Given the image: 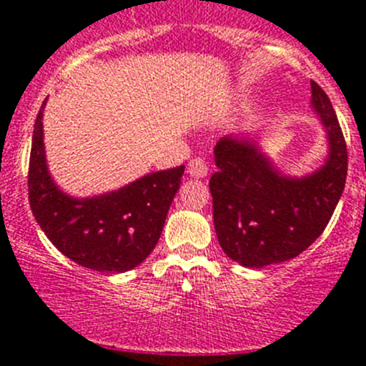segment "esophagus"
Instances as JSON below:
<instances>
[{"instance_id":"esophagus-1","label":"esophagus","mask_w":366,"mask_h":366,"mask_svg":"<svg viewBox=\"0 0 366 366\" xmlns=\"http://www.w3.org/2000/svg\"><path fill=\"white\" fill-rule=\"evenodd\" d=\"M189 174L192 177H196V179H202V177H205L207 174H209V167H207L205 159H199V157H196V159L190 161Z\"/></svg>"}]
</instances>
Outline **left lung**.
I'll return each instance as SVG.
<instances>
[{
    "label": "left lung",
    "instance_id": "8db88e82",
    "mask_svg": "<svg viewBox=\"0 0 366 366\" xmlns=\"http://www.w3.org/2000/svg\"><path fill=\"white\" fill-rule=\"evenodd\" d=\"M312 84V106L328 134V159L304 177H286L247 137H222L218 172L209 187L214 229L223 253L245 267L299 257L321 236L345 190L348 152L332 102Z\"/></svg>",
    "mask_w": 366,
    "mask_h": 366
}]
</instances>
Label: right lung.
Here are the masks:
<instances>
[{
  "mask_svg": "<svg viewBox=\"0 0 366 366\" xmlns=\"http://www.w3.org/2000/svg\"><path fill=\"white\" fill-rule=\"evenodd\" d=\"M45 102L38 112L29 159V203L51 244L87 269L124 273L154 251L185 164L147 174L115 192L71 198L54 185L44 148Z\"/></svg>",
  "mask_w": 366,
  "mask_h": 366,
  "instance_id": "add662e5",
  "label": "right lung"
}]
</instances>
